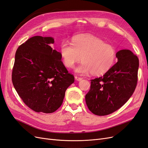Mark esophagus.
<instances>
[{
  "mask_svg": "<svg viewBox=\"0 0 148 148\" xmlns=\"http://www.w3.org/2000/svg\"><path fill=\"white\" fill-rule=\"evenodd\" d=\"M75 78L76 79V80H77V81H81V80L83 79L82 78L78 77H77V76H76V77H75Z\"/></svg>",
  "mask_w": 148,
  "mask_h": 148,
  "instance_id": "34e87169",
  "label": "esophagus"
}]
</instances>
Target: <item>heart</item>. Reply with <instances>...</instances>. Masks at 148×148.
<instances>
[{"label":"heart","mask_w":148,"mask_h":148,"mask_svg":"<svg viewBox=\"0 0 148 148\" xmlns=\"http://www.w3.org/2000/svg\"><path fill=\"white\" fill-rule=\"evenodd\" d=\"M60 53L66 67L73 68L82 60L83 62L75 69L76 72L81 74L92 72L95 75H101L109 71L114 64L117 55L112 45L92 35L75 36L71 44L63 42Z\"/></svg>","instance_id":"heart-1"}]
</instances>
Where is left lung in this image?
<instances>
[{
  "mask_svg": "<svg viewBox=\"0 0 148 148\" xmlns=\"http://www.w3.org/2000/svg\"><path fill=\"white\" fill-rule=\"evenodd\" d=\"M118 62L103 75L91 80L85 96L89 110L96 115L113 113L123 106L135 91L138 82L139 60L128 49L117 52Z\"/></svg>",
  "mask_w": 148,
  "mask_h": 148,
  "instance_id": "8db88e82",
  "label": "left lung"
}]
</instances>
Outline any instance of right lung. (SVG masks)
I'll return each instance as SVG.
<instances>
[{
  "label": "right lung",
  "instance_id": "add662e5",
  "mask_svg": "<svg viewBox=\"0 0 148 148\" xmlns=\"http://www.w3.org/2000/svg\"><path fill=\"white\" fill-rule=\"evenodd\" d=\"M52 37L36 36L17 49L12 83L25 104L37 112L52 113L61 106L75 78L69 73L60 53L50 46Z\"/></svg>",
  "mask_w": 148,
  "mask_h": 148
}]
</instances>
